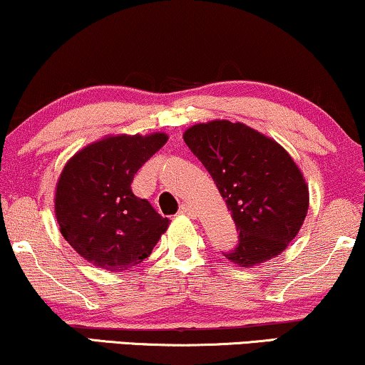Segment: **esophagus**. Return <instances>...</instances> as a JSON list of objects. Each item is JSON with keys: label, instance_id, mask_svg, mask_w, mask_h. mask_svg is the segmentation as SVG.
I'll return each mask as SVG.
<instances>
[{"label": "esophagus", "instance_id": "obj_1", "mask_svg": "<svg viewBox=\"0 0 365 365\" xmlns=\"http://www.w3.org/2000/svg\"><path fill=\"white\" fill-rule=\"evenodd\" d=\"M180 212L188 217H195V210H193V207L190 204H182V207H180Z\"/></svg>", "mask_w": 365, "mask_h": 365}]
</instances>
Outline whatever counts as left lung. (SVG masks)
Instances as JSON below:
<instances>
[{
	"instance_id": "8db88e82",
	"label": "left lung",
	"mask_w": 365,
	"mask_h": 365,
	"mask_svg": "<svg viewBox=\"0 0 365 365\" xmlns=\"http://www.w3.org/2000/svg\"><path fill=\"white\" fill-rule=\"evenodd\" d=\"M210 173L239 230L230 262L251 267L276 257L297 237L308 212V185L292 156L271 138L225 119L183 135Z\"/></svg>"
}]
</instances>
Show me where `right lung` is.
<instances>
[{"mask_svg": "<svg viewBox=\"0 0 365 365\" xmlns=\"http://www.w3.org/2000/svg\"><path fill=\"white\" fill-rule=\"evenodd\" d=\"M168 136H108L76 153L60 173L55 217L66 241L91 264L118 271L151 255L170 220L131 190L138 170Z\"/></svg>", "mask_w": 365, "mask_h": 365, "instance_id": "1", "label": "right lung"}]
</instances>
